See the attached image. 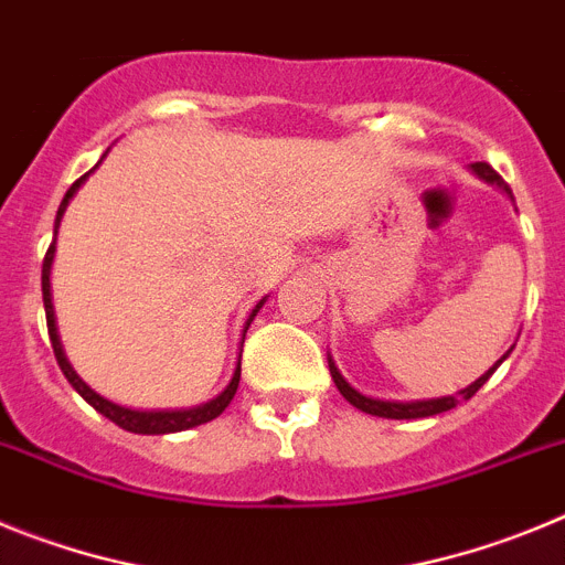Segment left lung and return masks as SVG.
Masks as SVG:
<instances>
[{
	"mask_svg": "<svg viewBox=\"0 0 565 565\" xmlns=\"http://www.w3.org/2000/svg\"><path fill=\"white\" fill-rule=\"evenodd\" d=\"M469 169H472V172H476L483 183L501 189V192L507 194L509 201H515V198H512V189H509L507 183H503L501 174H498L495 169L489 167V163H469ZM512 348H515V344H512ZM512 348H509V351L503 353V356L498 359V362L492 364V367H489L487 373H483V376H478L476 382L467 384V387H463V391H458L456 396L418 398V402H391V398L364 396V393H359L356 387H351V384H348V379H344L342 373H339V367H337V362H333L331 353H328V367H331V379H333V384H337V387H339V393H342V396L348 398V402H351L353 407H356V411L371 413V416H379V418H427V416H438V413L452 411V407H456L458 402H467V398L476 396V393L481 391L483 384H487V379L492 376V373H495L498 367H501L503 359H507L509 353H512Z\"/></svg>",
	"mask_w": 565,
	"mask_h": 565,
	"instance_id": "8db88e82",
	"label": "left lung"
}]
</instances>
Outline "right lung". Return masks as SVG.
Masks as SVG:
<instances>
[{
	"label": "right lung",
	"instance_id": "add662e5",
	"mask_svg": "<svg viewBox=\"0 0 565 565\" xmlns=\"http://www.w3.org/2000/svg\"><path fill=\"white\" fill-rule=\"evenodd\" d=\"M107 152L102 154V161L107 158ZM98 163L89 169L87 174H82V178H78V181L67 189L62 206H58V212H56V226H53V234H58V226H62V217H64V212H67L70 201L76 198V192L84 186V181H87L89 174L96 172ZM53 257H56V237H53V243H50L47 254H44V263H42V297H44V313H47V333H50V342H53V353H56L58 367H62V373L67 376V382L73 384V391H76L84 402L93 404V407H96L102 416H107L109 422L118 424L121 430L138 433V436H167V433L192 430V427H201V424L212 422V418H217L223 411H226L228 402L234 398V393H237V384H239V356H237V364H234V373H232V379H228L226 387H223V391L217 393L214 398H209L206 404H198V407H181V411H135V407L115 404V402H109V398H104L102 393L93 391V387H89V384L84 382L76 371H73V364L67 362V353H64V348H62V339H58L56 311H53V291H50V268H53ZM263 306H266V297L259 299L257 306L252 308V313L246 317V326H243V333H239V344H243L248 326H252L254 317H257V311Z\"/></svg>",
	"mask_w": 565,
	"mask_h": 565
}]
</instances>
